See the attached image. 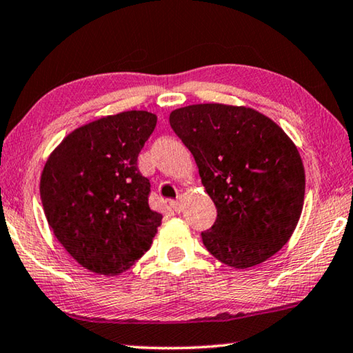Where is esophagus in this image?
<instances>
[{
    "label": "esophagus",
    "instance_id": "34e87169",
    "mask_svg": "<svg viewBox=\"0 0 353 353\" xmlns=\"http://www.w3.org/2000/svg\"><path fill=\"white\" fill-rule=\"evenodd\" d=\"M170 205H171V208H172V210H174L176 213H181V212H182V208H183V205H182V201H181V199H177V201H170Z\"/></svg>",
    "mask_w": 353,
    "mask_h": 353
}]
</instances>
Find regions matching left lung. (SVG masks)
I'll return each mask as SVG.
<instances>
[{"mask_svg": "<svg viewBox=\"0 0 353 353\" xmlns=\"http://www.w3.org/2000/svg\"><path fill=\"white\" fill-rule=\"evenodd\" d=\"M170 124L216 205L214 224L201 232L208 252L238 270L279 252L305 194L301 155L283 130L256 110L224 104L182 107Z\"/></svg>", "mask_w": 353, "mask_h": 353, "instance_id": "obj_1", "label": "left lung"}]
</instances>
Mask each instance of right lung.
Segmentation results:
<instances>
[{"mask_svg":"<svg viewBox=\"0 0 353 353\" xmlns=\"http://www.w3.org/2000/svg\"><path fill=\"white\" fill-rule=\"evenodd\" d=\"M157 117L143 110L101 118L71 132L41 172L51 230L87 270L115 276L151 248L162 214L148 204L149 179L137 166Z\"/></svg>","mask_w":353,"mask_h":353,"instance_id":"right-lung-1","label":"right lung"}]
</instances>
